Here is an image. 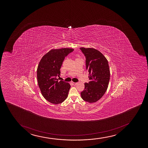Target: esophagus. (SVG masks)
Instances as JSON below:
<instances>
[{
  "label": "esophagus",
  "instance_id": "1",
  "mask_svg": "<svg viewBox=\"0 0 148 148\" xmlns=\"http://www.w3.org/2000/svg\"><path fill=\"white\" fill-rule=\"evenodd\" d=\"M71 83H72V84H73V85H77V82H72Z\"/></svg>",
  "mask_w": 148,
  "mask_h": 148
}]
</instances>
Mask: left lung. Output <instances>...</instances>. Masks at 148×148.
Returning <instances> with one entry per match:
<instances>
[{
  "label": "left lung",
  "instance_id": "obj_1",
  "mask_svg": "<svg viewBox=\"0 0 148 148\" xmlns=\"http://www.w3.org/2000/svg\"><path fill=\"white\" fill-rule=\"evenodd\" d=\"M86 58V68L90 82L84 83L81 92L83 100L93 103L100 100L107 90L110 78L109 64L100 51L92 48H80Z\"/></svg>",
  "mask_w": 148,
  "mask_h": 148
}]
</instances>
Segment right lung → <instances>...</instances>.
I'll return each instance as SVG.
<instances>
[{
  "label": "right lung",
  "mask_w": 148,
  "mask_h": 148,
  "mask_svg": "<svg viewBox=\"0 0 148 148\" xmlns=\"http://www.w3.org/2000/svg\"><path fill=\"white\" fill-rule=\"evenodd\" d=\"M73 49L65 48L52 49L44 55L39 62L37 69L38 85L44 98L53 104L64 102L68 97L70 84L58 81L60 69L65 57Z\"/></svg>",
  "instance_id": "right-lung-1"
}]
</instances>
